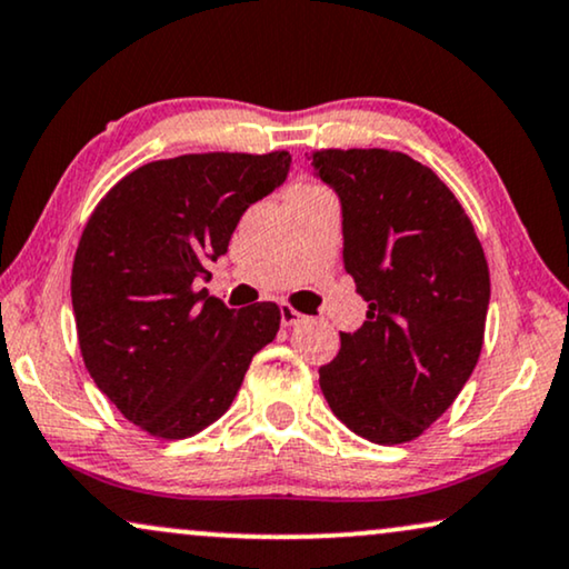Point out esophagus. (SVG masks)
Returning <instances> with one entry per match:
<instances>
[{
    "label": "esophagus",
    "instance_id": "obj_1",
    "mask_svg": "<svg viewBox=\"0 0 569 569\" xmlns=\"http://www.w3.org/2000/svg\"><path fill=\"white\" fill-rule=\"evenodd\" d=\"M280 322H283V326H299V322H305V315L299 312V309H293L291 305H283L280 307Z\"/></svg>",
    "mask_w": 569,
    "mask_h": 569
}]
</instances>
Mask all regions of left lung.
<instances>
[{"mask_svg":"<svg viewBox=\"0 0 569 569\" xmlns=\"http://www.w3.org/2000/svg\"><path fill=\"white\" fill-rule=\"evenodd\" d=\"M341 197L343 268L368 320L320 368L333 415L372 443H407L455 405L483 349L491 278L476 228L433 170L391 149H315Z\"/></svg>","mask_w":569,"mask_h":569,"instance_id":"1","label":"left lung"}]
</instances>
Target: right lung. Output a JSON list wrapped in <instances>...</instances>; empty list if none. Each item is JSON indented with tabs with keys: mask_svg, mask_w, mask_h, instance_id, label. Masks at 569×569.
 Wrapping results in <instances>:
<instances>
[{
	"mask_svg": "<svg viewBox=\"0 0 569 569\" xmlns=\"http://www.w3.org/2000/svg\"><path fill=\"white\" fill-rule=\"evenodd\" d=\"M291 154L207 152L141 164L93 207L70 293L99 391L143 433L178 441L228 412L251 357L276 338V301L228 309L193 289Z\"/></svg>",
	"mask_w": 569,
	"mask_h": 569,
	"instance_id": "right-lung-1",
	"label": "right lung"
}]
</instances>
